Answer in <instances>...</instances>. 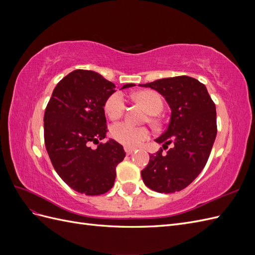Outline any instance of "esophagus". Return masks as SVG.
Listing matches in <instances>:
<instances>
[{"label": "esophagus", "mask_w": 255, "mask_h": 255, "mask_svg": "<svg viewBox=\"0 0 255 255\" xmlns=\"http://www.w3.org/2000/svg\"><path fill=\"white\" fill-rule=\"evenodd\" d=\"M125 151H126V153L128 154V155H129V154H132L135 151V149L134 148H128V146H126Z\"/></svg>", "instance_id": "34e87169"}]
</instances>
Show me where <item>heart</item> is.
I'll list each match as a JSON object with an SVG mask.
<instances>
[{"label": "heart", "mask_w": 255, "mask_h": 255, "mask_svg": "<svg viewBox=\"0 0 255 255\" xmlns=\"http://www.w3.org/2000/svg\"><path fill=\"white\" fill-rule=\"evenodd\" d=\"M139 101L151 114L156 115L163 110V100L155 91L143 90L135 95ZM126 99L121 92H115L105 104L106 114L111 119H118L126 111ZM111 135L116 141L127 146H136L150 137V130L145 127H136L129 122L116 123L111 128Z\"/></svg>", "instance_id": "heart-1"}]
</instances>
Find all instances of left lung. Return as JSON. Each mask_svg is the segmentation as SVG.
Returning <instances> with one entry per match:
<instances>
[{
    "instance_id": "8db88e82",
    "label": "left lung",
    "mask_w": 255,
    "mask_h": 255,
    "mask_svg": "<svg viewBox=\"0 0 255 255\" xmlns=\"http://www.w3.org/2000/svg\"><path fill=\"white\" fill-rule=\"evenodd\" d=\"M156 90L171 109L170 122L155 141L165 149L150 154L149 164L141 171L142 181L150 189L170 194L187 187L203 170L210 157L216 135V106L202 83L190 76L156 80L139 84ZM168 148V146H167Z\"/></svg>"
}]
</instances>
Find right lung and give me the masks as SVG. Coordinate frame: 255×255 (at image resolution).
I'll return each instance as SVG.
<instances>
[{
  "instance_id": "add662e5",
  "label": "right lung",
  "mask_w": 255,
  "mask_h": 255,
  "mask_svg": "<svg viewBox=\"0 0 255 255\" xmlns=\"http://www.w3.org/2000/svg\"><path fill=\"white\" fill-rule=\"evenodd\" d=\"M135 86L126 84L121 89ZM115 85L90 70H74L56 87L44 113V143L52 165L68 186L86 196L109 191L126 152L114 139L105 143V103ZM98 144L91 149L89 144Z\"/></svg>"
}]
</instances>
